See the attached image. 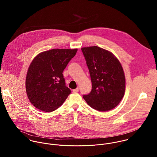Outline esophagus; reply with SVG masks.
<instances>
[{
	"label": "esophagus",
	"instance_id": "1",
	"mask_svg": "<svg viewBox=\"0 0 157 157\" xmlns=\"http://www.w3.org/2000/svg\"><path fill=\"white\" fill-rule=\"evenodd\" d=\"M78 88H76V89H74V90H72V91L74 92H78Z\"/></svg>",
	"mask_w": 157,
	"mask_h": 157
}]
</instances>
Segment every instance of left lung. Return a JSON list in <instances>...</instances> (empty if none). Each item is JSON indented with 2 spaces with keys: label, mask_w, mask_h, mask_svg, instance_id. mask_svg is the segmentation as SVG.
Masks as SVG:
<instances>
[{
  "label": "left lung",
  "mask_w": 157,
  "mask_h": 157,
  "mask_svg": "<svg viewBox=\"0 0 157 157\" xmlns=\"http://www.w3.org/2000/svg\"><path fill=\"white\" fill-rule=\"evenodd\" d=\"M92 82L90 94L83 98L92 108L106 111L115 108L123 98L126 81L122 66L112 52L94 46L82 48Z\"/></svg>",
  "instance_id": "obj_1"
}]
</instances>
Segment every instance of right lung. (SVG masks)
<instances>
[{
  "instance_id": "add662e5",
  "label": "right lung",
  "mask_w": 157,
  "mask_h": 157,
  "mask_svg": "<svg viewBox=\"0 0 157 157\" xmlns=\"http://www.w3.org/2000/svg\"><path fill=\"white\" fill-rule=\"evenodd\" d=\"M77 49H53L39 54L32 61L26 77V91L36 108L50 112L59 108L71 94L63 72Z\"/></svg>"
}]
</instances>
